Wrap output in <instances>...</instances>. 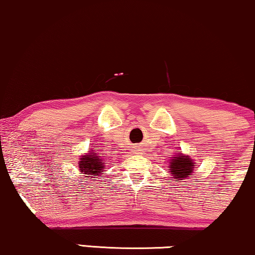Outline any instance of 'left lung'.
<instances>
[{
	"label": "left lung",
	"instance_id": "obj_1",
	"mask_svg": "<svg viewBox=\"0 0 255 255\" xmlns=\"http://www.w3.org/2000/svg\"><path fill=\"white\" fill-rule=\"evenodd\" d=\"M171 165H168V170L171 171L172 179L183 180L184 178L191 177L193 171V161L184 154H176L171 160Z\"/></svg>",
	"mask_w": 255,
	"mask_h": 255
}]
</instances>
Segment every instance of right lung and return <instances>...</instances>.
<instances>
[{
  "label": "right lung",
  "mask_w": 255,
  "mask_h": 255,
  "mask_svg": "<svg viewBox=\"0 0 255 255\" xmlns=\"http://www.w3.org/2000/svg\"><path fill=\"white\" fill-rule=\"evenodd\" d=\"M105 161L102 159L101 156H97V152H89V154L82 156L81 160H79V170L84 172V178H92V176H102L105 167Z\"/></svg>",
  "instance_id": "add662e5"
}]
</instances>
